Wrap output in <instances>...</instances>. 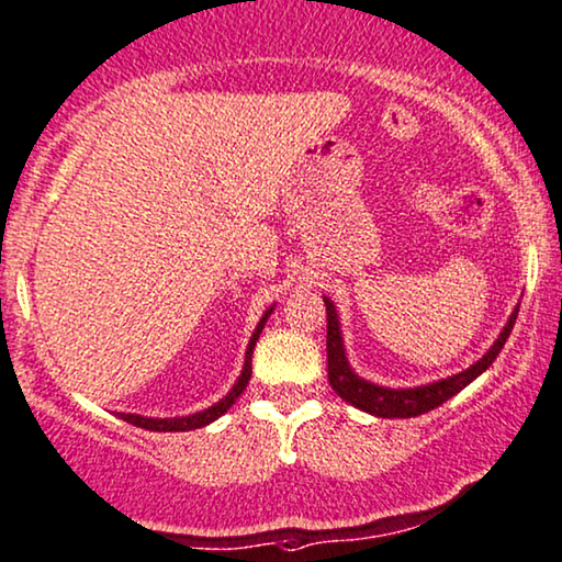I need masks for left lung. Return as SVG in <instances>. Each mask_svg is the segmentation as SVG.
<instances>
[{
	"mask_svg": "<svg viewBox=\"0 0 562 562\" xmlns=\"http://www.w3.org/2000/svg\"><path fill=\"white\" fill-rule=\"evenodd\" d=\"M326 305V360H329V383L331 389L342 396L345 402H350L352 407L368 412V415L375 417H417L425 415V412L440 407L443 402H449L453 394H459L461 389L470 386V383L477 379L480 373H485L493 360L498 358V352L506 345L510 329H514L518 308L510 314L508 324L503 326L501 337L495 339L493 347L482 355L477 363L467 368L457 375H449V379H440L432 383H425V386L415 389H386L379 386V383H371L360 379L358 373L352 371L350 363H347L345 345H342V331H339V318L337 311H334V303L329 297H324Z\"/></svg>",
	"mask_w": 562,
	"mask_h": 562,
	"instance_id": "1",
	"label": "left lung"
}]
</instances>
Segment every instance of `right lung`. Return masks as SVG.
<instances>
[{
	"label": "right lung",
	"instance_id": "right-lung-1",
	"mask_svg": "<svg viewBox=\"0 0 562 562\" xmlns=\"http://www.w3.org/2000/svg\"><path fill=\"white\" fill-rule=\"evenodd\" d=\"M274 308H267L265 311V316H261V322L257 324V331L251 334V339H248V347H246V363H244V371H240V375H238V381H236V386L231 389L228 394L223 396V400H220L217 404H212V407H207V409H202V412H194V415H189V417H142V415H124L122 412V420H126V423H132V425H137V428H145V430H158V432H181V430H196V428H204V425H210V423H215L220 415H225V412H228L233 404H236V400L240 394H244V389H246V383H248V379H251V355H254V347H257V339H259V334H261V329H265V324H267V318H269V314H272Z\"/></svg>",
	"mask_w": 562,
	"mask_h": 562
}]
</instances>
